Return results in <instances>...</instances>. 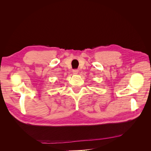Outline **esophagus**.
<instances>
[{
    "mask_svg": "<svg viewBox=\"0 0 151 151\" xmlns=\"http://www.w3.org/2000/svg\"><path fill=\"white\" fill-rule=\"evenodd\" d=\"M72 72H73V74H78V72H79V70L77 69H74L72 70Z\"/></svg>",
    "mask_w": 151,
    "mask_h": 151,
    "instance_id": "esophagus-1",
    "label": "esophagus"
}]
</instances>
